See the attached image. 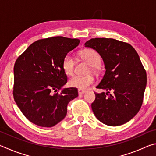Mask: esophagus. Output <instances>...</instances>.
<instances>
[{
    "label": "esophagus",
    "instance_id": "34e87169",
    "mask_svg": "<svg viewBox=\"0 0 156 156\" xmlns=\"http://www.w3.org/2000/svg\"><path fill=\"white\" fill-rule=\"evenodd\" d=\"M78 94H84L86 92V91L85 90H83V89H78Z\"/></svg>",
    "mask_w": 156,
    "mask_h": 156
}]
</instances>
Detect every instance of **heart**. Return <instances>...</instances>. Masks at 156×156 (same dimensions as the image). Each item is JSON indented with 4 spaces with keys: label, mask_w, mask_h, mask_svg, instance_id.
<instances>
[{
    "label": "heart",
    "mask_w": 156,
    "mask_h": 156,
    "mask_svg": "<svg viewBox=\"0 0 156 156\" xmlns=\"http://www.w3.org/2000/svg\"><path fill=\"white\" fill-rule=\"evenodd\" d=\"M80 56L91 67H97L100 62L98 53L94 49H84L80 52ZM75 61L73 56L67 54L63 58L62 68L67 75H72L74 70ZM94 79L91 76H73L69 80V85L71 87L79 89H85L94 83Z\"/></svg>",
    "instance_id": "obj_1"
}]
</instances>
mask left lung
I'll list each match as a JSON object with an SVG mask.
<instances>
[{
  "label": "left lung",
  "mask_w": 156,
  "mask_h": 156,
  "mask_svg": "<svg viewBox=\"0 0 156 156\" xmlns=\"http://www.w3.org/2000/svg\"><path fill=\"white\" fill-rule=\"evenodd\" d=\"M84 45L98 53L106 69L96 87L106 94L95 93L91 104L95 116L109 126L129 122L140 109L147 85L146 71L138 53L131 44L113 38H91Z\"/></svg>",
  "instance_id": "1"
}]
</instances>
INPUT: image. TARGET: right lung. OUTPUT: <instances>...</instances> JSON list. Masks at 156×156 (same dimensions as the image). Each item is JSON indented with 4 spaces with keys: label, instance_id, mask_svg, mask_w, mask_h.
Segmentation results:
<instances>
[{
    "label": "right lung",
    "instance_id": "obj_1",
    "mask_svg": "<svg viewBox=\"0 0 156 156\" xmlns=\"http://www.w3.org/2000/svg\"><path fill=\"white\" fill-rule=\"evenodd\" d=\"M79 43V39L62 36L41 39L17 58L13 95L17 106L30 122L51 127L67 115L68 103L78 94L73 87L58 92L67 82L62 62Z\"/></svg>",
    "mask_w": 156,
    "mask_h": 156
}]
</instances>
